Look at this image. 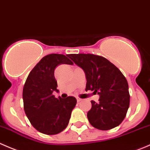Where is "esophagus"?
<instances>
[{
  "mask_svg": "<svg viewBox=\"0 0 150 150\" xmlns=\"http://www.w3.org/2000/svg\"><path fill=\"white\" fill-rule=\"evenodd\" d=\"M76 100H77V102H80V101H81V99L80 98L77 97V98H76Z\"/></svg>",
  "mask_w": 150,
  "mask_h": 150,
  "instance_id": "1",
  "label": "esophagus"
}]
</instances>
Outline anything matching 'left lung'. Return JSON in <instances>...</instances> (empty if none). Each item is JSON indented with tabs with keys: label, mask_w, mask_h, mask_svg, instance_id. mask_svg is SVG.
Masks as SVG:
<instances>
[{
	"label": "left lung",
	"mask_w": 150,
	"mask_h": 150,
	"mask_svg": "<svg viewBox=\"0 0 150 150\" xmlns=\"http://www.w3.org/2000/svg\"><path fill=\"white\" fill-rule=\"evenodd\" d=\"M73 60L85 74V90L99 95L98 103L91 100L87 118L93 127L107 130L117 127L125 119L130 104L128 84L122 72L110 61L92 54H71Z\"/></svg>",
	"instance_id": "left-lung-1"
}]
</instances>
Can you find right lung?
<instances>
[{
	"mask_svg": "<svg viewBox=\"0 0 150 150\" xmlns=\"http://www.w3.org/2000/svg\"><path fill=\"white\" fill-rule=\"evenodd\" d=\"M60 64L74 63L64 54L46 55L31 71L23 87L27 117L38 131L47 135L57 134L67 127L76 104V99L73 96L56 98L52 94L54 91H59L54 69Z\"/></svg>",
	"mask_w": 150,
	"mask_h": 150,
	"instance_id": "add662e5",
	"label": "right lung"
}]
</instances>
